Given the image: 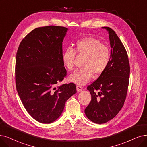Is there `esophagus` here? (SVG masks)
Segmentation results:
<instances>
[{
    "mask_svg": "<svg viewBox=\"0 0 147 147\" xmlns=\"http://www.w3.org/2000/svg\"><path fill=\"white\" fill-rule=\"evenodd\" d=\"M82 90H83V87L80 86H77V90L78 92H80Z\"/></svg>",
    "mask_w": 147,
    "mask_h": 147,
    "instance_id": "34e87169",
    "label": "esophagus"
}]
</instances>
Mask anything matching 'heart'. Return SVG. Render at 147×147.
<instances>
[{"label":"heart","mask_w":147,"mask_h":147,"mask_svg":"<svg viewBox=\"0 0 147 147\" xmlns=\"http://www.w3.org/2000/svg\"><path fill=\"white\" fill-rule=\"evenodd\" d=\"M76 52L84 57L83 68L77 70L69 75V80L75 84L84 85L93 77L101 75L108 67L111 53L109 47L102 44L101 41L93 37H86L78 40L75 50L68 47L63 52L62 60L64 66L68 70L74 68V60Z\"/></svg>","instance_id":"heart-1"}]
</instances>
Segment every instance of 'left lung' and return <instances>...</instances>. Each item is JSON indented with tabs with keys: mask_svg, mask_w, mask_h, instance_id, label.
Segmentation results:
<instances>
[{
	"mask_svg": "<svg viewBox=\"0 0 147 147\" xmlns=\"http://www.w3.org/2000/svg\"><path fill=\"white\" fill-rule=\"evenodd\" d=\"M102 28L109 35L110 61L105 71L87 86L92 99L84 110L87 118L96 124H104L113 119L123 107L130 72L127 51L119 38L110 28Z\"/></svg>",
	"mask_w": 147,
	"mask_h": 147,
	"instance_id": "obj_1",
	"label": "left lung"
}]
</instances>
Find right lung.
<instances>
[{
	"instance_id": "obj_1",
	"label": "right lung",
	"mask_w": 147,
	"mask_h": 147,
	"mask_svg": "<svg viewBox=\"0 0 147 147\" xmlns=\"http://www.w3.org/2000/svg\"><path fill=\"white\" fill-rule=\"evenodd\" d=\"M67 30L58 26L37 28L22 40L17 52L18 95L28 113L43 124L59 118L67 99L77 93L72 83L56 87L67 73L62 43Z\"/></svg>"
}]
</instances>
